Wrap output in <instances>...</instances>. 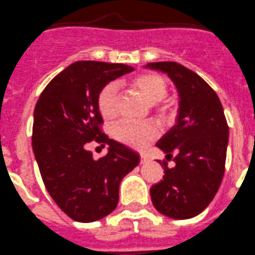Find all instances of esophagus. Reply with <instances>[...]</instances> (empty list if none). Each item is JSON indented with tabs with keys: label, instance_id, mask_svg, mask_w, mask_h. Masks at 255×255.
<instances>
[{
	"label": "esophagus",
	"instance_id": "esophagus-1",
	"mask_svg": "<svg viewBox=\"0 0 255 255\" xmlns=\"http://www.w3.org/2000/svg\"><path fill=\"white\" fill-rule=\"evenodd\" d=\"M146 160H147V157L146 156H145V155H140V164H144V162L145 161H146Z\"/></svg>",
	"mask_w": 255,
	"mask_h": 255
}]
</instances>
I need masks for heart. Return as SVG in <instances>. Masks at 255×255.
<instances>
[{
    "instance_id": "heart-1",
    "label": "heart",
    "mask_w": 255,
    "mask_h": 255,
    "mask_svg": "<svg viewBox=\"0 0 255 255\" xmlns=\"http://www.w3.org/2000/svg\"><path fill=\"white\" fill-rule=\"evenodd\" d=\"M131 86L150 104L159 110L168 111L170 103L165 99L168 84L165 79L155 72H142L131 80ZM118 86L113 82L105 85L98 95V109L103 118L113 119L116 114ZM160 134L159 126L154 123H135L121 120L113 128V135L118 141L136 150H142Z\"/></svg>"
}]
</instances>
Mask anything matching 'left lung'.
Segmentation results:
<instances>
[{
    "label": "left lung",
    "instance_id": "left-lung-1",
    "mask_svg": "<svg viewBox=\"0 0 255 255\" xmlns=\"http://www.w3.org/2000/svg\"><path fill=\"white\" fill-rule=\"evenodd\" d=\"M166 72L180 96L178 123L156 146L166 154L162 180L150 188L155 209L173 219H189L203 212L217 194L225 170L229 126L214 90L191 70L173 61L149 62ZM177 155L176 165L167 161Z\"/></svg>",
    "mask_w": 255,
    "mask_h": 255
}]
</instances>
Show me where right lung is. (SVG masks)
<instances>
[{
  "instance_id": "right-lung-1",
  "label": "right lung",
  "mask_w": 255,
  "mask_h": 255,
  "mask_svg": "<svg viewBox=\"0 0 255 255\" xmlns=\"http://www.w3.org/2000/svg\"><path fill=\"white\" fill-rule=\"evenodd\" d=\"M134 71L124 64L77 61L53 77L33 111L32 149L43 184L53 202L71 219L91 223L110 214L119 185L139 164V155L109 139L101 130L100 90ZM108 143L105 157L94 160L89 142Z\"/></svg>"
}]
</instances>
